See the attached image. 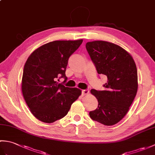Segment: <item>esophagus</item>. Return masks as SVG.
Wrapping results in <instances>:
<instances>
[{
    "label": "esophagus",
    "instance_id": "esophagus-1",
    "mask_svg": "<svg viewBox=\"0 0 155 155\" xmlns=\"http://www.w3.org/2000/svg\"><path fill=\"white\" fill-rule=\"evenodd\" d=\"M88 93H89V91L87 90V89H85V90L82 91V94H83V96H84V95H87Z\"/></svg>",
    "mask_w": 155,
    "mask_h": 155
}]
</instances>
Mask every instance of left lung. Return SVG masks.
<instances>
[{
    "label": "left lung",
    "mask_w": 155,
    "mask_h": 155,
    "mask_svg": "<svg viewBox=\"0 0 155 155\" xmlns=\"http://www.w3.org/2000/svg\"><path fill=\"white\" fill-rule=\"evenodd\" d=\"M86 48L98 73L108 79L104 91H91L98 104L97 109L90 111V117L107 126L114 125L126 115L137 94L135 62L124 49L109 42H88Z\"/></svg>",
    "instance_id": "left-lung-1"
}]
</instances>
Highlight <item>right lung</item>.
Returning a JSON list of instances; mask_svg holds the SVG:
<instances>
[{
	"label": "right lung",
	"mask_w": 155,
	"mask_h": 155,
	"mask_svg": "<svg viewBox=\"0 0 155 155\" xmlns=\"http://www.w3.org/2000/svg\"><path fill=\"white\" fill-rule=\"evenodd\" d=\"M83 40L55 41L41 46L29 56L23 69L22 92L32 114L42 122L54 123L67 114L81 94L57 81L64 78L69 57Z\"/></svg>",
	"instance_id": "obj_1"
}]
</instances>
